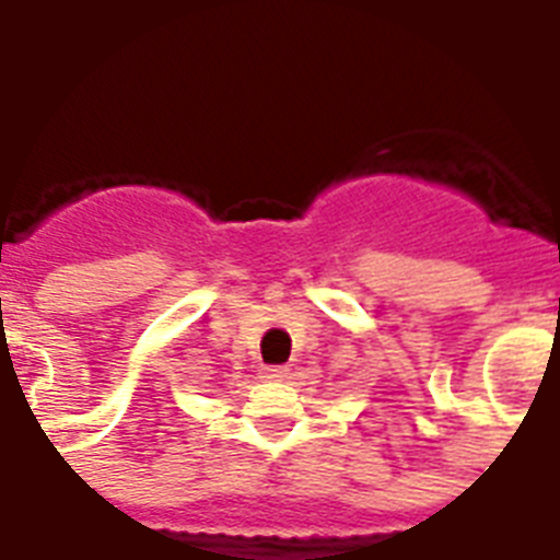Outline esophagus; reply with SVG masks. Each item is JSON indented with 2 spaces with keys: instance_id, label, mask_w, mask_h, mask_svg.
Masks as SVG:
<instances>
[{
  "instance_id": "esophagus-1",
  "label": "esophagus",
  "mask_w": 560,
  "mask_h": 560,
  "mask_svg": "<svg viewBox=\"0 0 560 560\" xmlns=\"http://www.w3.org/2000/svg\"><path fill=\"white\" fill-rule=\"evenodd\" d=\"M259 378H268V382H285V378H292V370H289V366H262V370H259Z\"/></svg>"
}]
</instances>
